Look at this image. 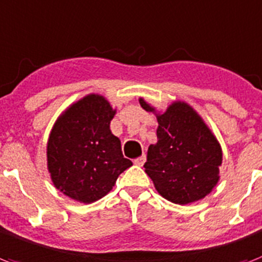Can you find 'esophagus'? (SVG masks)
<instances>
[{
	"label": "esophagus",
	"instance_id": "34e87169",
	"mask_svg": "<svg viewBox=\"0 0 262 262\" xmlns=\"http://www.w3.org/2000/svg\"><path fill=\"white\" fill-rule=\"evenodd\" d=\"M144 162H146V156H142L137 158V160H134V164L138 165V166H143Z\"/></svg>",
	"mask_w": 262,
	"mask_h": 262
}]
</instances>
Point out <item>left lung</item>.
I'll list each match as a JSON object with an SVG mask.
<instances>
[{
	"instance_id": "obj_1",
	"label": "left lung",
	"mask_w": 262,
	"mask_h": 262,
	"mask_svg": "<svg viewBox=\"0 0 262 262\" xmlns=\"http://www.w3.org/2000/svg\"><path fill=\"white\" fill-rule=\"evenodd\" d=\"M139 102L144 111L156 112L143 98ZM156 116L158 141L148 147L144 171L169 202L184 206L202 200L219 181L221 144L187 102L174 101Z\"/></svg>"
}]
</instances>
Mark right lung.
Here are the masks:
<instances>
[{
	"label": "right lung",
	"instance_id": "1",
	"mask_svg": "<svg viewBox=\"0 0 262 262\" xmlns=\"http://www.w3.org/2000/svg\"><path fill=\"white\" fill-rule=\"evenodd\" d=\"M116 110L105 97L88 95L72 104L52 127L47 167L56 189L73 200L93 203L114 188L133 162L111 133Z\"/></svg>",
	"mask_w": 262,
	"mask_h": 262
}]
</instances>
